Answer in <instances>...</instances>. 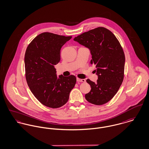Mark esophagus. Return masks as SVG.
Masks as SVG:
<instances>
[{
    "label": "esophagus",
    "instance_id": "obj_1",
    "mask_svg": "<svg viewBox=\"0 0 149 149\" xmlns=\"http://www.w3.org/2000/svg\"><path fill=\"white\" fill-rule=\"evenodd\" d=\"M77 82H85L86 80L85 79H81L79 78H77Z\"/></svg>",
    "mask_w": 149,
    "mask_h": 149
}]
</instances>
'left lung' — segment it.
Wrapping results in <instances>:
<instances>
[{"instance_id": "1", "label": "left lung", "mask_w": 149, "mask_h": 149, "mask_svg": "<svg viewBox=\"0 0 149 149\" xmlns=\"http://www.w3.org/2000/svg\"><path fill=\"white\" fill-rule=\"evenodd\" d=\"M74 40L91 50V64L95 65L98 75L95 83L86 80L91 91L85 98L95 105H104L117 93L123 80L125 57L122 46L110 30L102 27L82 33Z\"/></svg>"}]
</instances>
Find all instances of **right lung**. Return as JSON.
<instances>
[{
	"label": "right lung",
	"mask_w": 149,
	"mask_h": 149,
	"mask_svg": "<svg viewBox=\"0 0 149 149\" xmlns=\"http://www.w3.org/2000/svg\"><path fill=\"white\" fill-rule=\"evenodd\" d=\"M72 38L43 32L27 47L24 56L27 84L38 100L48 108L64 105L76 82L73 75L57 78L54 67L60 60L62 46Z\"/></svg>",
	"instance_id": "obj_1"
}]
</instances>
